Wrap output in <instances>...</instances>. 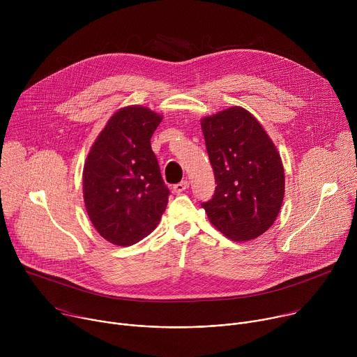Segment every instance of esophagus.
Masks as SVG:
<instances>
[{"instance_id":"34e87169","label":"esophagus","mask_w":357,"mask_h":357,"mask_svg":"<svg viewBox=\"0 0 357 357\" xmlns=\"http://www.w3.org/2000/svg\"><path fill=\"white\" fill-rule=\"evenodd\" d=\"M189 188V182L188 181H182V182H179V183H176V185H174V192L175 193H181V192H183L185 189H188Z\"/></svg>"}]
</instances>
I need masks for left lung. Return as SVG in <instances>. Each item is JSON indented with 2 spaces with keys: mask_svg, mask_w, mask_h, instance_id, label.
Here are the masks:
<instances>
[{
  "mask_svg": "<svg viewBox=\"0 0 357 357\" xmlns=\"http://www.w3.org/2000/svg\"><path fill=\"white\" fill-rule=\"evenodd\" d=\"M200 126L218 183L202 208L226 237L257 238L273 226L284 200L285 175L277 146L240 106L203 117Z\"/></svg>",
  "mask_w": 357,
  "mask_h": 357,
  "instance_id": "left-lung-1",
  "label": "left lung"
}]
</instances>
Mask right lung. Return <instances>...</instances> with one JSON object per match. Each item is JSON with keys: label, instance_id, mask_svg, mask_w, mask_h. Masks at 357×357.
Instances as JSON below:
<instances>
[{"label": "right lung", "instance_id": "1", "mask_svg": "<svg viewBox=\"0 0 357 357\" xmlns=\"http://www.w3.org/2000/svg\"><path fill=\"white\" fill-rule=\"evenodd\" d=\"M162 116L142 106L117 110L93 142L83 168V197L98 234L132 245L154 230L168 205L151 137Z\"/></svg>", "mask_w": 357, "mask_h": 357}]
</instances>
